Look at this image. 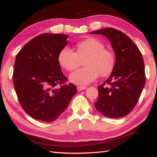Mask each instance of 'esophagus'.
I'll use <instances>...</instances> for the list:
<instances>
[{
	"mask_svg": "<svg viewBox=\"0 0 157 157\" xmlns=\"http://www.w3.org/2000/svg\"><path fill=\"white\" fill-rule=\"evenodd\" d=\"M86 86H77V89H78V91H82V90L84 89H86Z\"/></svg>",
	"mask_w": 157,
	"mask_h": 157,
	"instance_id": "esophagus-1",
	"label": "esophagus"
}]
</instances>
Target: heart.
I'll return each instance as SVG.
<instances>
[{
  "instance_id": "obj_1",
  "label": "heart",
  "mask_w": 157,
  "mask_h": 157,
  "mask_svg": "<svg viewBox=\"0 0 157 157\" xmlns=\"http://www.w3.org/2000/svg\"><path fill=\"white\" fill-rule=\"evenodd\" d=\"M105 48L102 41L90 37L76 44L75 52L63 48L58 55V62L66 71L71 72L84 60L85 68L78 69L69 77L71 82L84 86L96 79L99 74L107 77L113 71L116 63L115 55Z\"/></svg>"
}]
</instances>
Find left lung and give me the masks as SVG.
<instances>
[{
  "label": "left lung",
  "instance_id": "1",
  "mask_svg": "<svg viewBox=\"0 0 157 157\" xmlns=\"http://www.w3.org/2000/svg\"><path fill=\"white\" fill-rule=\"evenodd\" d=\"M90 34L107 37L116 54L112 73L98 86L95 107L108 118L125 116L137 104L145 86V66L141 52L128 36L116 29L106 28Z\"/></svg>",
  "mask_w": 157,
  "mask_h": 157
}]
</instances>
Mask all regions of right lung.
<instances>
[{"label":"right lung","instance_id":"1","mask_svg":"<svg viewBox=\"0 0 157 157\" xmlns=\"http://www.w3.org/2000/svg\"><path fill=\"white\" fill-rule=\"evenodd\" d=\"M67 38L62 34H40L16 57L12 76L16 94L23 110L35 120L55 121L78 92L73 84H66L68 79L58 62Z\"/></svg>","mask_w":157,"mask_h":157}]
</instances>
